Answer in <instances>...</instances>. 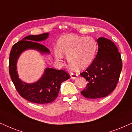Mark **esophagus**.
Returning <instances> with one entry per match:
<instances>
[{
	"label": "esophagus",
	"mask_w": 132,
	"mask_h": 132,
	"mask_svg": "<svg viewBox=\"0 0 132 132\" xmlns=\"http://www.w3.org/2000/svg\"><path fill=\"white\" fill-rule=\"evenodd\" d=\"M70 76H71V78L72 79H75L78 76V74L75 73V72H71V73H70Z\"/></svg>",
	"instance_id": "esophagus-1"
}]
</instances>
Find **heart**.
<instances>
[{
    "mask_svg": "<svg viewBox=\"0 0 132 132\" xmlns=\"http://www.w3.org/2000/svg\"><path fill=\"white\" fill-rule=\"evenodd\" d=\"M59 49L55 50L56 59L62 61V54L68 56L69 64L75 68H83L92 62L95 55L97 44L93 38L67 35L61 37Z\"/></svg>",
    "mask_w": 132,
    "mask_h": 132,
    "instance_id": "1",
    "label": "heart"
}]
</instances>
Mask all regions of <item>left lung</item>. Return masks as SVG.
Returning <instances> with one entry per match:
<instances>
[{"label":"left lung","instance_id":"1","mask_svg":"<svg viewBox=\"0 0 132 132\" xmlns=\"http://www.w3.org/2000/svg\"><path fill=\"white\" fill-rule=\"evenodd\" d=\"M98 52L91 64L80 75L87 81L81 94L87 98H99L110 94L116 88L122 70V60L116 45L110 39H97Z\"/></svg>","mask_w":132,"mask_h":132}]
</instances>
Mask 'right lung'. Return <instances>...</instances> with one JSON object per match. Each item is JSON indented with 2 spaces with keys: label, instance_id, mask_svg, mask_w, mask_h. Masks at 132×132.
Masks as SVG:
<instances>
[{
  "label": "right lung",
  "instance_id": "1",
  "mask_svg": "<svg viewBox=\"0 0 132 132\" xmlns=\"http://www.w3.org/2000/svg\"><path fill=\"white\" fill-rule=\"evenodd\" d=\"M49 34L29 35L12 46L9 59V72L15 89L23 98L37 104H47L56 98L61 83L70 78L67 72L63 70L46 68L37 82L28 84L20 79L17 71V62L20 55L26 50L34 49L41 54L50 53V50L40 43L48 37Z\"/></svg>",
  "mask_w": 132,
  "mask_h": 132
}]
</instances>
